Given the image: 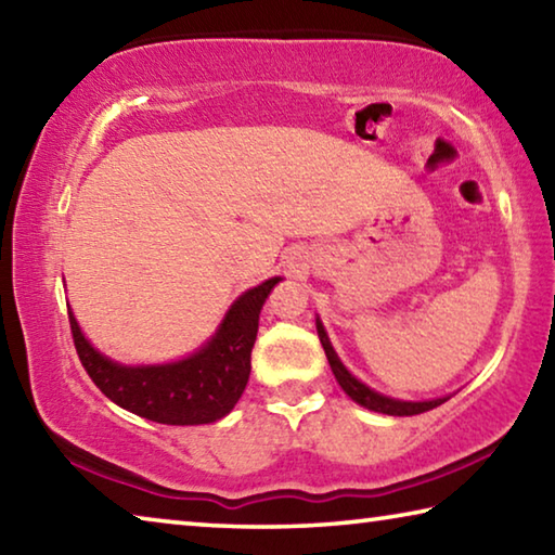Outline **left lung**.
Here are the masks:
<instances>
[{"mask_svg":"<svg viewBox=\"0 0 555 555\" xmlns=\"http://www.w3.org/2000/svg\"><path fill=\"white\" fill-rule=\"evenodd\" d=\"M315 327H318V337H321V345L325 350L327 362H331V370L335 374L337 384H340L343 391L350 397L352 401L360 403V406L370 409V411H377V413H387V416H416V413H424L440 406V403L448 401V399H434V401H399V399H391V397H384V393L370 389L367 384H362L360 379H354L350 372H347L345 364L340 362V357L335 354L331 340H327V333L321 323V318H315Z\"/></svg>","mask_w":555,"mask_h":555,"instance_id":"1","label":"left lung"}]
</instances>
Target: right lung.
<instances>
[{"label":"right lung","instance_id":"1","mask_svg":"<svg viewBox=\"0 0 555 555\" xmlns=\"http://www.w3.org/2000/svg\"><path fill=\"white\" fill-rule=\"evenodd\" d=\"M279 281L274 276L244 291L218 333L185 360L127 367L98 352L68 311L75 350L90 379L117 406L166 426L212 424L228 416L247 387L261 306Z\"/></svg>","mask_w":555,"mask_h":555}]
</instances>
